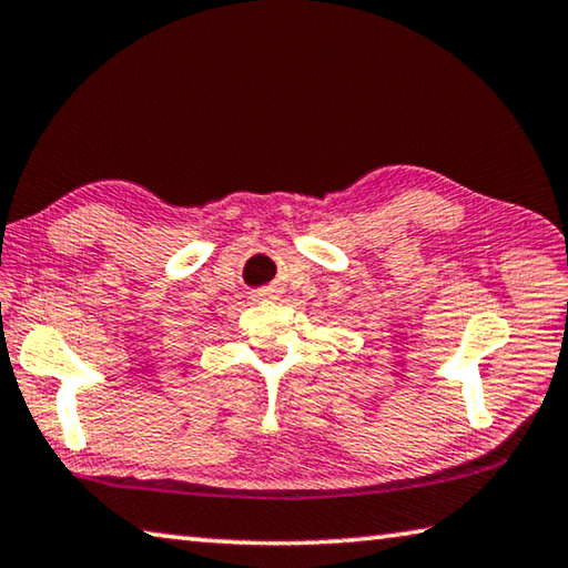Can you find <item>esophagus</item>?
<instances>
[{
  "instance_id": "esophagus-1",
  "label": "esophagus",
  "mask_w": 568,
  "mask_h": 568,
  "mask_svg": "<svg viewBox=\"0 0 568 568\" xmlns=\"http://www.w3.org/2000/svg\"><path fill=\"white\" fill-rule=\"evenodd\" d=\"M262 296H272V300H276V290H272V286H268V290L262 292Z\"/></svg>"
}]
</instances>
